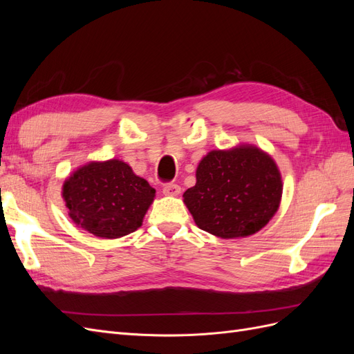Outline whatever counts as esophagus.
Returning a JSON list of instances; mask_svg holds the SVG:
<instances>
[{
  "label": "esophagus",
  "instance_id": "1",
  "mask_svg": "<svg viewBox=\"0 0 354 354\" xmlns=\"http://www.w3.org/2000/svg\"><path fill=\"white\" fill-rule=\"evenodd\" d=\"M180 190H181V187L176 183H167V185H164V189H162L164 195H168V196H177L180 194Z\"/></svg>",
  "mask_w": 354,
  "mask_h": 354
}]
</instances>
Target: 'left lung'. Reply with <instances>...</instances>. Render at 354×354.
I'll return each mask as SVG.
<instances>
[{
  "label": "left lung",
  "mask_w": 354,
  "mask_h": 354,
  "mask_svg": "<svg viewBox=\"0 0 354 354\" xmlns=\"http://www.w3.org/2000/svg\"><path fill=\"white\" fill-rule=\"evenodd\" d=\"M183 198L199 229L223 239L250 236L279 208L281 173L255 146L212 151L199 162L196 185Z\"/></svg>",
  "instance_id": "8db88e82"
}]
</instances>
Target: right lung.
I'll return each mask as SVG.
<instances>
[{"label":"right lung","mask_w":354,"mask_h":354,"mask_svg":"<svg viewBox=\"0 0 354 354\" xmlns=\"http://www.w3.org/2000/svg\"><path fill=\"white\" fill-rule=\"evenodd\" d=\"M63 199L77 226L115 239L137 230L155 198V189L122 160L84 165L65 181Z\"/></svg>","instance_id":"obj_1"}]
</instances>
